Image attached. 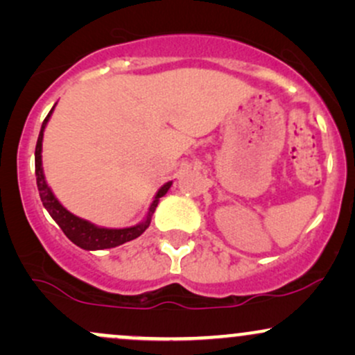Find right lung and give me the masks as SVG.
<instances>
[{
    "instance_id": "right-lung-1",
    "label": "right lung",
    "mask_w": 355,
    "mask_h": 355,
    "mask_svg": "<svg viewBox=\"0 0 355 355\" xmlns=\"http://www.w3.org/2000/svg\"><path fill=\"white\" fill-rule=\"evenodd\" d=\"M53 110L48 113V116L44 118L42 130H40L38 141H36V150H35V175H36V185H38L40 198H42L43 207L48 210V214L51 215V218L55 220L60 225V229L63 230V234L71 240L75 245H78L83 250H103V248H113L121 245V243L130 242V240L140 237L144 232L148 229L150 222H152V215L155 209H157L158 202L164 195L172 187V182H166L164 187H160V190L155 195L152 205H150L148 214L141 220L140 223L132 227H126V229H107V227H98L95 223L88 222V220L76 217L70 210L64 209L61 205L58 198L55 197L50 187H48L46 178L43 173V162H42V152H43V133L46 128L48 120H50Z\"/></svg>"
}]
</instances>
